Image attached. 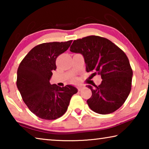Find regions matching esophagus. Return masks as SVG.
<instances>
[{
    "label": "esophagus",
    "instance_id": "1",
    "mask_svg": "<svg viewBox=\"0 0 149 149\" xmlns=\"http://www.w3.org/2000/svg\"><path fill=\"white\" fill-rule=\"evenodd\" d=\"M82 88H83V87H82V86H78V87H77L78 91H80L82 89Z\"/></svg>",
    "mask_w": 149,
    "mask_h": 149
}]
</instances>
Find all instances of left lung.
Masks as SVG:
<instances>
[{"instance_id": "8db88e82", "label": "left lung", "mask_w": 149, "mask_h": 149, "mask_svg": "<svg viewBox=\"0 0 149 149\" xmlns=\"http://www.w3.org/2000/svg\"><path fill=\"white\" fill-rule=\"evenodd\" d=\"M70 50L81 54L86 71L100 75L102 79L99 86L87 85L92 92L87 100L91 109L107 114L122 107L131 91L133 77L124 52L110 40L95 35L75 40Z\"/></svg>"}]
</instances>
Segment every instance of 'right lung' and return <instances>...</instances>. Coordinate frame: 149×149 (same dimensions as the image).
<instances>
[{"label": "right lung", "mask_w": 149, "mask_h": 149, "mask_svg": "<svg viewBox=\"0 0 149 149\" xmlns=\"http://www.w3.org/2000/svg\"><path fill=\"white\" fill-rule=\"evenodd\" d=\"M72 41L46 42L30 50L20 63L16 85L25 104L37 116L56 120L66 112L70 99L77 89L71 85L59 87L51 85L56 60L68 49Z\"/></svg>", "instance_id": "obj_1"}]
</instances>
